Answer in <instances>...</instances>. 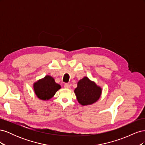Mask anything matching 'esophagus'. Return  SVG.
Here are the masks:
<instances>
[{"mask_svg": "<svg viewBox=\"0 0 145 145\" xmlns=\"http://www.w3.org/2000/svg\"><path fill=\"white\" fill-rule=\"evenodd\" d=\"M64 87L65 88L68 89L70 88V85L69 84H68V83H65V84L64 85Z\"/></svg>", "mask_w": 145, "mask_h": 145, "instance_id": "34e87169", "label": "esophagus"}]
</instances>
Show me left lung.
<instances>
[{"instance_id": "8db88e82", "label": "left lung", "mask_w": 145, "mask_h": 145, "mask_svg": "<svg viewBox=\"0 0 145 145\" xmlns=\"http://www.w3.org/2000/svg\"><path fill=\"white\" fill-rule=\"evenodd\" d=\"M74 93L78 102L82 105H88L97 102L102 93V89L85 77L77 83Z\"/></svg>"}]
</instances>
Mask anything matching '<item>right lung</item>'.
I'll list each match as a JSON object with an SVG mask.
<instances>
[{"mask_svg":"<svg viewBox=\"0 0 145 145\" xmlns=\"http://www.w3.org/2000/svg\"><path fill=\"white\" fill-rule=\"evenodd\" d=\"M60 86L56 83L54 79L50 76H46L42 80L34 84V89L37 97L42 100H49L54 96Z\"/></svg>","mask_w":145,"mask_h":145,"instance_id":"right-lung-1","label":"right lung"}]
</instances>
